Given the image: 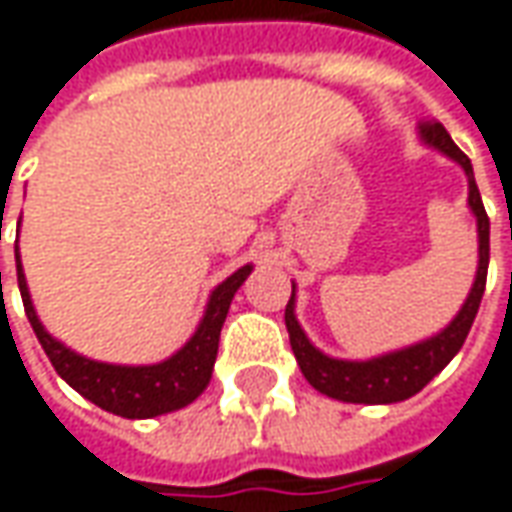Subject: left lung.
Instances as JSON below:
<instances>
[{"label": "left lung", "mask_w": 512, "mask_h": 512, "mask_svg": "<svg viewBox=\"0 0 512 512\" xmlns=\"http://www.w3.org/2000/svg\"><path fill=\"white\" fill-rule=\"evenodd\" d=\"M419 133L431 147L442 150L465 169L467 186H470L467 203H470L476 223H479V272H476V283L467 294L462 311L453 317V323L445 331H439L436 337L425 340V343H416L411 348H402V351H394V354H385V357L368 362L331 360L323 351H317L309 343V337L303 334V328L297 326V320H294V289H291L289 306H286V328H289L291 351L300 362L303 377L309 379L320 394L340 399V402L388 405V402H402V399L419 394L462 348L467 331L476 320L482 294H485L487 263H490V218H487L485 203H482V195H479V186L473 181L470 158L453 144L448 130L436 118H422Z\"/></svg>", "instance_id": "1"}]
</instances>
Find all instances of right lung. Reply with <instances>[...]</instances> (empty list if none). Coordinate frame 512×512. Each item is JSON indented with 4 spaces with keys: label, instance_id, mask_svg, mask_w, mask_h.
Here are the masks:
<instances>
[{
    "label": "right lung",
    "instance_id": "obj_1",
    "mask_svg": "<svg viewBox=\"0 0 512 512\" xmlns=\"http://www.w3.org/2000/svg\"><path fill=\"white\" fill-rule=\"evenodd\" d=\"M249 272H252V266H243L212 291L195 337L169 360L158 362V365H107V362L79 357L76 351L64 348L59 340H53L47 334L33 311V303H30L22 263H19V249H16V274H19L25 314L39 343L45 348L47 360L53 362L56 374L67 385H73L81 397L96 402L98 408L115 416H127V419H150V416L169 414V411H178L192 399L201 397L203 388L209 385V377H212L215 357H218L223 320L229 314L235 291L249 277Z\"/></svg>",
    "mask_w": 512,
    "mask_h": 512
}]
</instances>
